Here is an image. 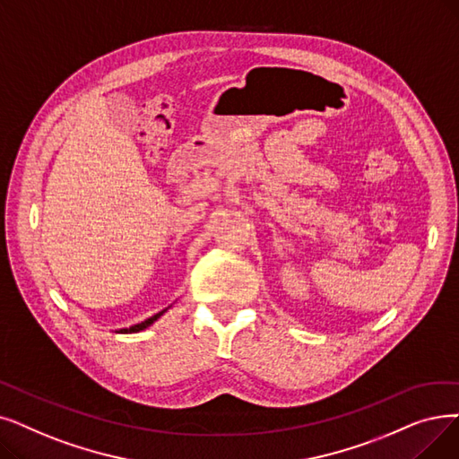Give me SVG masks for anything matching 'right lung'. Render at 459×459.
<instances>
[{"instance_id":"add662e5","label":"right lung","mask_w":459,"mask_h":459,"mask_svg":"<svg viewBox=\"0 0 459 459\" xmlns=\"http://www.w3.org/2000/svg\"><path fill=\"white\" fill-rule=\"evenodd\" d=\"M167 309H163V311H159V313H155L153 316H150V318H146V321H143V323H138V325H134V326H129V328H122L119 330V333H134V332H141V330H144V328H148L150 325H153L159 316H161L163 313H165Z\"/></svg>"}]
</instances>
